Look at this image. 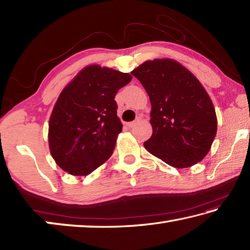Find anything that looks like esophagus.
I'll return each instance as SVG.
<instances>
[{
    "instance_id": "34e87169",
    "label": "esophagus",
    "mask_w": 250,
    "mask_h": 250,
    "mask_svg": "<svg viewBox=\"0 0 250 250\" xmlns=\"http://www.w3.org/2000/svg\"><path fill=\"white\" fill-rule=\"evenodd\" d=\"M138 121L139 120H135V121H132V122H128V124H126V126H129V128H132V126H134L135 125L138 124Z\"/></svg>"
}]
</instances>
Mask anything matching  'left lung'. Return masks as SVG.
Segmentation results:
<instances>
[{
	"mask_svg": "<svg viewBox=\"0 0 250 250\" xmlns=\"http://www.w3.org/2000/svg\"><path fill=\"white\" fill-rule=\"evenodd\" d=\"M131 74L151 101L153 132L143 143L146 151L177 168L204 159L217 132V117L200 80L171 58L146 61Z\"/></svg>",
	"mask_w": 250,
	"mask_h": 250,
	"instance_id": "1",
	"label": "left lung"
}]
</instances>
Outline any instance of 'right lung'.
Instances as JSON below:
<instances>
[{
	"mask_svg": "<svg viewBox=\"0 0 250 250\" xmlns=\"http://www.w3.org/2000/svg\"><path fill=\"white\" fill-rule=\"evenodd\" d=\"M131 79L128 73L89 65L62 90L48 125L49 151L59 167L83 176L111 156L122 131L115 96Z\"/></svg>",
	"mask_w": 250,
	"mask_h": 250,
	"instance_id": "add662e5",
	"label": "right lung"
}]
</instances>
